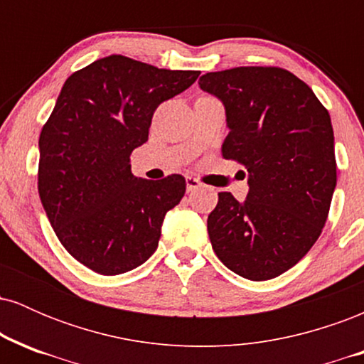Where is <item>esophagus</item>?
I'll return each instance as SVG.
<instances>
[{
	"label": "esophagus",
	"mask_w": 364,
	"mask_h": 364,
	"mask_svg": "<svg viewBox=\"0 0 364 364\" xmlns=\"http://www.w3.org/2000/svg\"><path fill=\"white\" fill-rule=\"evenodd\" d=\"M200 186H202V183H200L198 179L193 178V176H186V190H188V193H190V191L196 190V188H200Z\"/></svg>",
	"instance_id": "obj_1"
}]
</instances>
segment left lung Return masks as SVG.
Wrapping results in <instances>:
<instances>
[{
  "label": "left lung",
  "mask_w": 364,
  "mask_h": 364,
  "mask_svg": "<svg viewBox=\"0 0 364 364\" xmlns=\"http://www.w3.org/2000/svg\"><path fill=\"white\" fill-rule=\"evenodd\" d=\"M225 107L223 157L248 171L240 203L220 191L208 237L229 270L269 281L294 267L318 240L337 183L328 111L279 66H237L200 77Z\"/></svg>",
  "instance_id": "obj_1"
}]
</instances>
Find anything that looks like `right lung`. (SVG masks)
Returning <instances> with one entry per match:
<instances>
[{"mask_svg":"<svg viewBox=\"0 0 364 364\" xmlns=\"http://www.w3.org/2000/svg\"><path fill=\"white\" fill-rule=\"evenodd\" d=\"M198 75L112 54L63 85L39 136L37 188L60 243L94 272L124 274L156 252L166 212L186 181L133 176L129 156L149 140L159 104Z\"/></svg>","mask_w":364,"mask_h":364,"instance_id":"obj_1","label":"right lung"}]
</instances>
